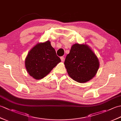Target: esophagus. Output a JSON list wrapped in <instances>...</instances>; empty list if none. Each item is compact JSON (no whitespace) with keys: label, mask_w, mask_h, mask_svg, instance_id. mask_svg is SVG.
<instances>
[{"label":"esophagus","mask_w":121,"mask_h":121,"mask_svg":"<svg viewBox=\"0 0 121 121\" xmlns=\"http://www.w3.org/2000/svg\"><path fill=\"white\" fill-rule=\"evenodd\" d=\"M60 59H61V60L62 62H63V61H65V58H64L63 56H61V57H60Z\"/></svg>","instance_id":"1"}]
</instances>
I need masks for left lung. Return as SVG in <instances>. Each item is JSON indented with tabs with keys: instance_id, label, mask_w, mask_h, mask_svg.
Instances as JSON below:
<instances>
[{
	"instance_id": "8db88e82",
	"label": "left lung",
	"mask_w": 121,
	"mask_h": 121,
	"mask_svg": "<svg viewBox=\"0 0 121 121\" xmlns=\"http://www.w3.org/2000/svg\"><path fill=\"white\" fill-rule=\"evenodd\" d=\"M65 65L69 75L74 81L86 83L96 75L99 61L91 49L86 44L77 43L72 46Z\"/></svg>"
}]
</instances>
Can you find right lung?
<instances>
[{
	"instance_id": "1",
	"label": "right lung",
	"mask_w": 121,
	"mask_h": 121,
	"mask_svg": "<svg viewBox=\"0 0 121 121\" xmlns=\"http://www.w3.org/2000/svg\"><path fill=\"white\" fill-rule=\"evenodd\" d=\"M61 62L49 40L38 43L28 53L25 60L27 73L35 79H40L49 73Z\"/></svg>"
}]
</instances>
